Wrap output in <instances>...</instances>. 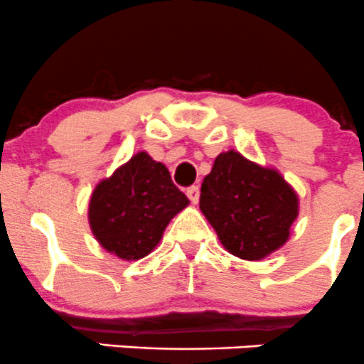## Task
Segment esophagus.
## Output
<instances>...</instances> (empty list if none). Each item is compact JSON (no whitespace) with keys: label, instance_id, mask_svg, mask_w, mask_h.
<instances>
[{"label":"esophagus","instance_id":"34e87169","mask_svg":"<svg viewBox=\"0 0 364 364\" xmlns=\"http://www.w3.org/2000/svg\"><path fill=\"white\" fill-rule=\"evenodd\" d=\"M186 196H188V199L192 200L193 204H197L199 203V197H200V190H199V186H190V188H186Z\"/></svg>","mask_w":364,"mask_h":364}]
</instances>
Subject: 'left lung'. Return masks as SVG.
<instances>
[{
  "label": "left lung",
  "mask_w": 364,
  "mask_h": 364,
  "mask_svg": "<svg viewBox=\"0 0 364 364\" xmlns=\"http://www.w3.org/2000/svg\"><path fill=\"white\" fill-rule=\"evenodd\" d=\"M200 211L232 255L260 260L289 240L297 196L274 168L227 151L204 178Z\"/></svg>",
  "instance_id": "8db88e82"
}]
</instances>
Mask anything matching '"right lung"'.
<instances>
[{
	"label": "right lung",
	"mask_w": 364,
	"mask_h": 364,
	"mask_svg": "<svg viewBox=\"0 0 364 364\" xmlns=\"http://www.w3.org/2000/svg\"><path fill=\"white\" fill-rule=\"evenodd\" d=\"M188 203L168 168L141 151L98 183L87 216L105 250L123 260H139L160 243L165 227Z\"/></svg>",
	"instance_id": "1"
}]
</instances>
